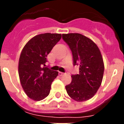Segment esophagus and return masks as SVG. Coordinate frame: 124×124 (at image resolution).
Returning <instances> with one entry per match:
<instances>
[{
	"label": "esophagus",
	"mask_w": 124,
	"mask_h": 124,
	"mask_svg": "<svg viewBox=\"0 0 124 124\" xmlns=\"http://www.w3.org/2000/svg\"><path fill=\"white\" fill-rule=\"evenodd\" d=\"M58 74H59V75L60 76H63V74H64V73H62V72H59Z\"/></svg>",
	"instance_id": "34e87169"
}]
</instances>
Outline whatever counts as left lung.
I'll use <instances>...</instances> for the list:
<instances>
[{"mask_svg": "<svg viewBox=\"0 0 124 124\" xmlns=\"http://www.w3.org/2000/svg\"><path fill=\"white\" fill-rule=\"evenodd\" d=\"M62 38L71 50L73 65L79 66V73L72 74L71 83L66 89L76 101H86L96 94L101 85L104 71L102 56L96 43L81 34H63Z\"/></svg>", "mask_w": 124, "mask_h": 124, "instance_id": "1", "label": "left lung"}]
</instances>
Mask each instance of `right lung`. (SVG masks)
Listing matches in <instances>:
<instances>
[{"mask_svg": "<svg viewBox=\"0 0 124 124\" xmlns=\"http://www.w3.org/2000/svg\"><path fill=\"white\" fill-rule=\"evenodd\" d=\"M61 38V34L46 33L33 37L23 47L18 62L20 81L26 94L34 101L48 96L58 72L46 66V56Z\"/></svg>", "mask_w": 124, "mask_h": 124, "instance_id": "1", "label": "right lung"}]
</instances>
